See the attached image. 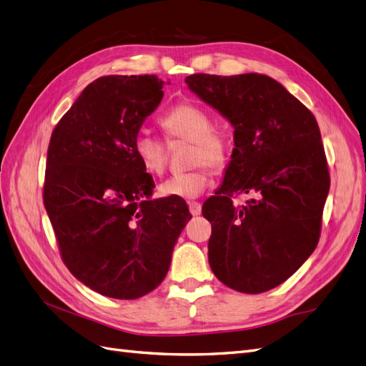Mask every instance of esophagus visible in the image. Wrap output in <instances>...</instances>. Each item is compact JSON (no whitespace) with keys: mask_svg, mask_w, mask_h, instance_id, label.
<instances>
[{"mask_svg":"<svg viewBox=\"0 0 366 366\" xmlns=\"http://www.w3.org/2000/svg\"><path fill=\"white\" fill-rule=\"evenodd\" d=\"M189 210L191 214L195 217V215H200L202 214V204L198 202H191L189 203Z\"/></svg>","mask_w":366,"mask_h":366,"instance_id":"obj_1","label":"esophagus"}]
</instances>
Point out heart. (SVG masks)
Returning a JSON list of instances; mask_svg holds the SVG:
<instances>
[{
	"mask_svg": "<svg viewBox=\"0 0 366 366\" xmlns=\"http://www.w3.org/2000/svg\"><path fill=\"white\" fill-rule=\"evenodd\" d=\"M160 125L169 139H180L192 143V164L207 163L215 169L223 168L229 157V139L218 129L212 128V117L191 102H183L171 108L160 119ZM136 157L143 169L151 174H160L166 164V145L147 131H140L132 143ZM212 182L209 169L204 164L197 169L174 174L159 184L163 197H175L183 200L200 197Z\"/></svg>",
	"mask_w": 366,
	"mask_h": 366,
	"instance_id": "b5f03b06",
	"label": "heart"
}]
</instances>
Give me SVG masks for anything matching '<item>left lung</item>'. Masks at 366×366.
Returning a JSON list of instances; mask_svg holds the SVG:
<instances>
[{
    "label": "left lung",
    "mask_w": 366,
    "mask_h": 366,
    "mask_svg": "<svg viewBox=\"0 0 366 366\" xmlns=\"http://www.w3.org/2000/svg\"><path fill=\"white\" fill-rule=\"evenodd\" d=\"M187 88L234 127L223 183L203 204L209 264L241 293L274 289L317 246L330 174L317 122L278 81L258 73L192 74ZM234 194H247L242 207Z\"/></svg>",
    "instance_id": "obj_1"
}]
</instances>
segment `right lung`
<instances>
[{
    "label": "right lung",
    "instance_id": "obj_1",
    "mask_svg": "<svg viewBox=\"0 0 366 366\" xmlns=\"http://www.w3.org/2000/svg\"><path fill=\"white\" fill-rule=\"evenodd\" d=\"M163 85L154 74L99 77L50 139L44 206L62 259L108 297L137 299L159 287L192 218L182 198L151 200L154 180L132 149Z\"/></svg>",
    "mask_w": 366,
    "mask_h": 366
}]
</instances>
